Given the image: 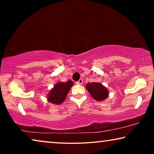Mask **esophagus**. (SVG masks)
Returning <instances> with one entry per match:
<instances>
[{
    "label": "esophagus",
    "mask_w": 154,
    "mask_h": 154,
    "mask_svg": "<svg viewBox=\"0 0 154 154\" xmlns=\"http://www.w3.org/2000/svg\"><path fill=\"white\" fill-rule=\"evenodd\" d=\"M77 85H82V83H83V79H80L79 81H78V82L76 83Z\"/></svg>",
    "instance_id": "esophagus-1"
}]
</instances>
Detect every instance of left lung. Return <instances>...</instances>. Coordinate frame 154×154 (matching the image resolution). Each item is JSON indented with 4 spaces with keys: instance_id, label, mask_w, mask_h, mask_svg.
Listing matches in <instances>:
<instances>
[{
    "instance_id": "left-lung-1",
    "label": "left lung",
    "mask_w": 154,
    "mask_h": 154,
    "mask_svg": "<svg viewBox=\"0 0 154 154\" xmlns=\"http://www.w3.org/2000/svg\"><path fill=\"white\" fill-rule=\"evenodd\" d=\"M86 89L90 92L94 99L97 101L105 100L109 96V91L102 83L98 82L88 83L86 84Z\"/></svg>"
}]
</instances>
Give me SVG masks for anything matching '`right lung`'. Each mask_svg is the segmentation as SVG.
Wrapping results in <instances>:
<instances>
[{
    "mask_svg": "<svg viewBox=\"0 0 154 154\" xmlns=\"http://www.w3.org/2000/svg\"><path fill=\"white\" fill-rule=\"evenodd\" d=\"M73 84L74 83L71 80L67 81L66 82H60L56 83L47 96L48 102L54 105L62 104L66 99L67 94Z\"/></svg>",
    "mask_w": 154,
    "mask_h": 154,
    "instance_id": "add662e5",
    "label": "right lung"
}]
</instances>
